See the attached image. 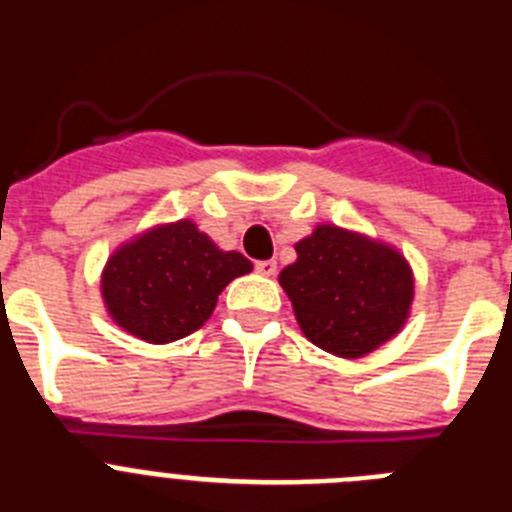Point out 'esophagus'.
<instances>
[{
	"label": "esophagus",
	"instance_id": "1",
	"mask_svg": "<svg viewBox=\"0 0 512 512\" xmlns=\"http://www.w3.org/2000/svg\"><path fill=\"white\" fill-rule=\"evenodd\" d=\"M256 271H259L261 277H274L277 274V261H259Z\"/></svg>",
	"mask_w": 512,
	"mask_h": 512
}]
</instances>
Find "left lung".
<instances>
[{
  "label": "left lung",
  "mask_w": 512,
  "mask_h": 512,
  "mask_svg": "<svg viewBox=\"0 0 512 512\" xmlns=\"http://www.w3.org/2000/svg\"><path fill=\"white\" fill-rule=\"evenodd\" d=\"M295 251L279 284L307 341L341 359H361L405 328L415 274L392 243L320 223Z\"/></svg>",
  "instance_id": "left-lung-1"
}]
</instances>
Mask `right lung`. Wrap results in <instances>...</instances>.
<instances>
[{
	"label": "right lung",
	"mask_w": 512,
	"mask_h": 512,
	"mask_svg": "<svg viewBox=\"0 0 512 512\" xmlns=\"http://www.w3.org/2000/svg\"><path fill=\"white\" fill-rule=\"evenodd\" d=\"M253 271L238 251H223L194 220L140 230L115 248L99 292L117 328L146 343H171L207 323L217 297Z\"/></svg>",
	"instance_id": "1"
}]
</instances>
